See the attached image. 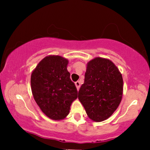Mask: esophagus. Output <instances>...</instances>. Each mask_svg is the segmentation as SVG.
I'll return each instance as SVG.
<instances>
[{
  "label": "esophagus",
  "instance_id": "obj_1",
  "mask_svg": "<svg viewBox=\"0 0 150 150\" xmlns=\"http://www.w3.org/2000/svg\"><path fill=\"white\" fill-rule=\"evenodd\" d=\"M75 86H76V87H77V90H79V89H80V82H79V81H77V82H75Z\"/></svg>",
  "mask_w": 150,
  "mask_h": 150
}]
</instances>
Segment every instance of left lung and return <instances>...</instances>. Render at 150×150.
I'll list each match as a JSON object with an SVG mask.
<instances>
[{"mask_svg":"<svg viewBox=\"0 0 150 150\" xmlns=\"http://www.w3.org/2000/svg\"><path fill=\"white\" fill-rule=\"evenodd\" d=\"M123 86L121 73L112 61L100 57L89 61L78 92L89 118L96 122L109 118L121 101Z\"/></svg>","mask_w":150,"mask_h":150,"instance_id":"left-lung-1","label":"left lung"}]
</instances>
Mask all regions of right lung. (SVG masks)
Listing matches in <instances>:
<instances>
[{"label":"right lung","instance_id":"right-lung-1","mask_svg":"<svg viewBox=\"0 0 150 150\" xmlns=\"http://www.w3.org/2000/svg\"><path fill=\"white\" fill-rule=\"evenodd\" d=\"M68 60L60 56H46L31 75L34 100L42 112L52 120H63L77 98V90L67 70Z\"/></svg>","mask_w":150,"mask_h":150}]
</instances>
